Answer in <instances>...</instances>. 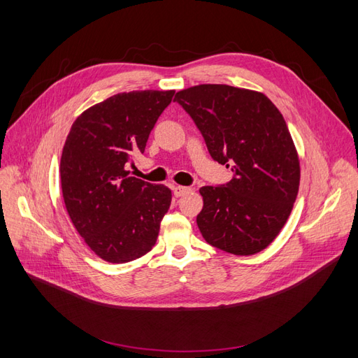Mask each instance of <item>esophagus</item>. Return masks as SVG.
<instances>
[{"instance_id":"34e87169","label":"esophagus","mask_w":358,"mask_h":358,"mask_svg":"<svg viewBox=\"0 0 358 358\" xmlns=\"http://www.w3.org/2000/svg\"><path fill=\"white\" fill-rule=\"evenodd\" d=\"M188 192H191V188L189 187H175L173 188V194H175V197H182V196H185V194H188Z\"/></svg>"}]
</instances>
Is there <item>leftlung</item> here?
Wrapping results in <instances>:
<instances>
[{
  "instance_id": "left-lung-1",
  "label": "left lung",
  "mask_w": 358,
  "mask_h": 358,
  "mask_svg": "<svg viewBox=\"0 0 358 358\" xmlns=\"http://www.w3.org/2000/svg\"><path fill=\"white\" fill-rule=\"evenodd\" d=\"M201 131L210 157L234 178L203 187L197 225L209 245L234 255L263 251L282 230L300 185V162L285 119L263 92L197 85L175 95Z\"/></svg>"
}]
</instances>
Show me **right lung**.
<instances>
[{
    "label": "right lung",
    "mask_w": 358,
    "mask_h": 358,
    "mask_svg": "<svg viewBox=\"0 0 358 358\" xmlns=\"http://www.w3.org/2000/svg\"><path fill=\"white\" fill-rule=\"evenodd\" d=\"M175 91L121 92L86 109L62 148V199L74 229L104 262L122 264L154 248L171 203L166 185L127 170Z\"/></svg>",
    "instance_id": "obj_1"
}]
</instances>
